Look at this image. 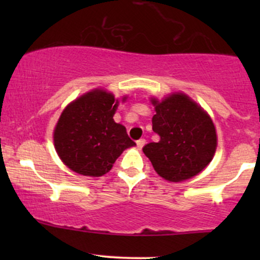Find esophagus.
<instances>
[{
  "label": "esophagus",
  "mask_w": 260,
  "mask_h": 260,
  "mask_svg": "<svg viewBox=\"0 0 260 260\" xmlns=\"http://www.w3.org/2000/svg\"><path fill=\"white\" fill-rule=\"evenodd\" d=\"M144 144H145V139L144 138L137 140V147H138L139 149H142L143 147H144Z\"/></svg>",
  "instance_id": "obj_1"
}]
</instances>
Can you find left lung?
<instances>
[{
  "instance_id": "left-lung-1",
  "label": "left lung",
  "mask_w": 260,
  "mask_h": 260,
  "mask_svg": "<svg viewBox=\"0 0 260 260\" xmlns=\"http://www.w3.org/2000/svg\"><path fill=\"white\" fill-rule=\"evenodd\" d=\"M156 113L153 131L157 143L144 145L143 151L161 177L181 182L198 175L213 159L216 132L208 113L184 94H172L159 103L151 99Z\"/></svg>"
}]
</instances>
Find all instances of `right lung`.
I'll return each mask as SVG.
<instances>
[{
  "label": "right lung",
  "instance_id": "right-lung-1",
  "mask_svg": "<svg viewBox=\"0 0 260 260\" xmlns=\"http://www.w3.org/2000/svg\"><path fill=\"white\" fill-rule=\"evenodd\" d=\"M118 101L104 90L86 92L61 113L53 132L58 156L77 174L99 177L136 143L113 121Z\"/></svg>",
  "mask_w": 260,
  "mask_h": 260
}]
</instances>
